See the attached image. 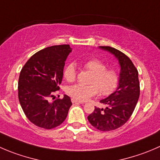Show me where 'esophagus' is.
<instances>
[{
  "label": "esophagus",
  "mask_w": 160,
  "mask_h": 160,
  "mask_svg": "<svg viewBox=\"0 0 160 160\" xmlns=\"http://www.w3.org/2000/svg\"><path fill=\"white\" fill-rule=\"evenodd\" d=\"M72 103L83 104V102H80V101H77V100H76V99H74V98H72Z\"/></svg>",
  "instance_id": "34e87169"
}]
</instances>
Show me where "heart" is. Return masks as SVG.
Instances as JSON below:
<instances>
[{
	"label": "heart",
	"mask_w": 160,
	"mask_h": 160,
	"mask_svg": "<svg viewBox=\"0 0 160 160\" xmlns=\"http://www.w3.org/2000/svg\"><path fill=\"white\" fill-rule=\"evenodd\" d=\"M84 67L93 72L91 85L74 84L67 89L68 94L80 102H84L98 93L108 95L116 90L119 83V74L115 69H106L104 62L97 58H91L84 62ZM63 77L68 81H73L76 77V68L73 63H69L65 68Z\"/></svg>",
	"instance_id": "heart-1"
}]
</instances>
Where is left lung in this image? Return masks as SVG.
Segmentation results:
<instances>
[{
  "label": "left lung",
  "mask_w": 160,
  "mask_h": 160,
  "mask_svg": "<svg viewBox=\"0 0 160 160\" xmlns=\"http://www.w3.org/2000/svg\"><path fill=\"white\" fill-rule=\"evenodd\" d=\"M99 48L112 54L118 60L119 80L116 91L100 101L106 105L105 108L95 107L88 119L96 129L109 131L120 128L130 119L138 101L140 84L138 72L125 54L109 46H100Z\"/></svg>",
  "instance_id": "left-lung-1"
}]
</instances>
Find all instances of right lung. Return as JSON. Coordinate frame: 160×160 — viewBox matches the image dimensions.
<instances>
[{"mask_svg":"<svg viewBox=\"0 0 160 160\" xmlns=\"http://www.w3.org/2000/svg\"><path fill=\"white\" fill-rule=\"evenodd\" d=\"M72 48L68 44L46 48L34 54L22 69L18 100L29 121L39 128L52 129L63 123L72 105L69 96L48 102L59 90L65 62Z\"/></svg>","mask_w":160,"mask_h":160,"instance_id":"add662e5","label":"right lung"}]
</instances>
